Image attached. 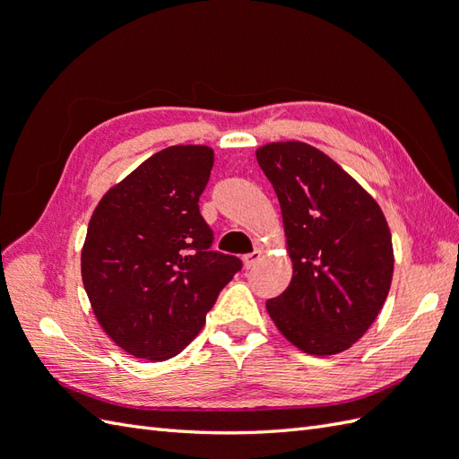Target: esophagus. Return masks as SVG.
Instances as JSON below:
<instances>
[{
    "instance_id": "1",
    "label": "esophagus",
    "mask_w": 459,
    "mask_h": 459,
    "mask_svg": "<svg viewBox=\"0 0 459 459\" xmlns=\"http://www.w3.org/2000/svg\"><path fill=\"white\" fill-rule=\"evenodd\" d=\"M260 256H262V253L258 251V248H255L253 253H248V255H245L243 256V262H245V266L247 268H255L256 266V262L260 260Z\"/></svg>"
}]
</instances>
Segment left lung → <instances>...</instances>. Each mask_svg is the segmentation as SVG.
<instances>
[{
	"mask_svg": "<svg viewBox=\"0 0 459 459\" xmlns=\"http://www.w3.org/2000/svg\"><path fill=\"white\" fill-rule=\"evenodd\" d=\"M283 214L293 280L266 308L297 349L342 352L364 335L393 281V239L379 204L325 152L300 142L256 151Z\"/></svg>",
	"mask_w": 459,
	"mask_h": 459,
	"instance_id": "8db88e82",
	"label": "left lung"
}]
</instances>
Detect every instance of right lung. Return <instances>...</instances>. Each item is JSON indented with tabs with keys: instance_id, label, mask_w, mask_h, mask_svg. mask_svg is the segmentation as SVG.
I'll use <instances>...</instances> for the list:
<instances>
[{
	"instance_id": "obj_1",
	"label": "right lung",
	"mask_w": 459,
	"mask_h": 459,
	"mask_svg": "<svg viewBox=\"0 0 459 459\" xmlns=\"http://www.w3.org/2000/svg\"><path fill=\"white\" fill-rule=\"evenodd\" d=\"M212 164L211 147H166L108 189L90 220L82 280L97 322L135 358L162 362L186 349L243 268L211 251L199 197Z\"/></svg>"
}]
</instances>
